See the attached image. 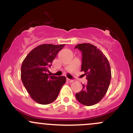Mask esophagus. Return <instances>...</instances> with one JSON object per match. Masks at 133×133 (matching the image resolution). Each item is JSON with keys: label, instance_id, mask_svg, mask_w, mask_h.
I'll return each mask as SVG.
<instances>
[{"label": "esophagus", "instance_id": "1", "mask_svg": "<svg viewBox=\"0 0 133 133\" xmlns=\"http://www.w3.org/2000/svg\"><path fill=\"white\" fill-rule=\"evenodd\" d=\"M67 81H68L69 82H74V80H72V79H68V78H67Z\"/></svg>", "mask_w": 133, "mask_h": 133}]
</instances>
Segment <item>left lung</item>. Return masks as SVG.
I'll return each mask as SVG.
<instances>
[{
    "label": "left lung",
    "instance_id": "left-lung-1",
    "mask_svg": "<svg viewBox=\"0 0 133 133\" xmlns=\"http://www.w3.org/2000/svg\"><path fill=\"white\" fill-rule=\"evenodd\" d=\"M75 49L82 52L81 71L86 75L88 83L76 97L82 104L92 106L100 101L109 88L111 78L110 65L105 55L89 43L77 44Z\"/></svg>",
    "mask_w": 133,
    "mask_h": 133
}]
</instances>
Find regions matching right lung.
I'll return each mask as SVG.
<instances>
[{"label":"right lung","instance_id":"obj_1","mask_svg":"<svg viewBox=\"0 0 133 133\" xmlns=\"http://www.w3.org/2000/svg\"><path fill=\"white\" fill-rule=\"evenodd\" d=\"M65 44H42L29 53L21 66V79L30 97L36 103L48 104L54 102L66 81L65 76L47 74L49 68Z\"/></svg>","mask_w":133,"mask_h":133}]
</instances>
